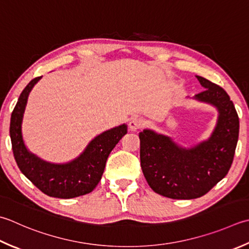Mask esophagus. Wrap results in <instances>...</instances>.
I'll return each mask as SVG.
<instances>
[{
  "instance_id": "1",
  "label": "esophagus",
  "mask_w": 249,
  "mask_h": 249,
  "mask_svg": "<svg viewBox=\"0 0 249 249\" xmlns=\"http://www.w3.org/2000/svg\"><path fill=\"white\" fill-rule=\"evenodd\" d=\"M143 119L140 118V116H134V118H131L130 121H129V129L133 130V131H136L137 129L142 127L143 125Z\"/></svg>"
}]
</instances>
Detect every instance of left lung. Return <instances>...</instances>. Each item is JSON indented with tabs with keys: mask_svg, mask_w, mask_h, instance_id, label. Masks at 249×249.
<instances>
[{
	"mask_svg": "<svg viewBox=\"0 0 249 249\" xmlns=\"http://www.w3.org/2000/svg\"><path fill=\"white\" fill-rule=\"evenodd\" d=\"M204 89L192 99L215 107L218 119L211 136L190 148L152 129L139 133L140 164L151 189L174 199L203 196L226 177L234 158L240 121L220 86L196 75Z\"/></svg>",
	"mask_w": 249,
	"mask_h": 249,
	"instance_id": "8db88e82",
	"label": "left lung"
}]
</instances>
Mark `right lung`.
Returning a JSON list of instances; mask_svg holds the SVG:
<instances>
[{
  "label": "right lung",
  "instance_id": "add662e5",
  "mask_svg": "<svg viewBox=\"0 0 249 249\" xmlns=\"http://www.w3.org/2000/svg\"><path fill=\"white\" fill-rule=\"evenodd\" d=\"M41 79L36 77L24 87L12 113L9 134L15 160L24 176L46 196L58 198L85 196L100 181L109 154L127 134V125L121 124L96 136L79 157L69 162L52 163L38 158L24 143L22 121L29 95Z\"/></svg>",
  "mask_w": 249,
  "mask_h": 249
}]
</instances>
